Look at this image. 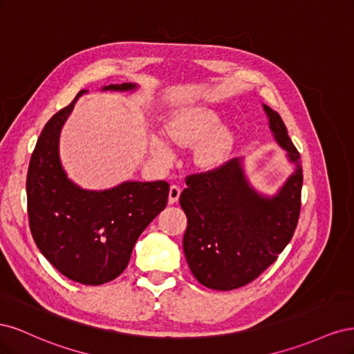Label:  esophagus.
<instances>
[{"instance_id": "esophagus-1", "label": "esophagus", "mask_w": 354, "mask_h": 354, "mask_svg": "<svg viewBox=\"0 0 354 354\" xmlns=\"http://www.w3.org/2000/svg\"><path fill=\"white\" fill-rule=\"evenodd\" d=\"M180 194H181L180 186L171 185V187H169V195H168V202H169V203H176V202L178 201V198H180Z\"/></svg>"}]
</instances>
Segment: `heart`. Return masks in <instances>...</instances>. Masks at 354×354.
Masks as SVG:
<instances>
[{
    "label": "heart",
    "mask_w": 354,
    "mask_h": 354,
    "mask_svg": "<svg viewBox=\"0 0 354 354\" xmlns=\"http://www.w3.org/2000/svg\"><path fill=\"white\" fill-rule=\"evenodd\" d=\"M218 121L217 113L208 108L185 109L167 122V133L171 140L180 146H194L201 142ZM230 146V134L226 130H217L203 142L196 151L198 162L203 167H211L227 152ZM151 151L160 160L173 159V149H171L167 138L162 136L151 137Z\"/></svg>",
    "instance_id": "heart-1"
}]
</instances>
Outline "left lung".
<instances>
[{"instance_id":"1","label":"left lung","mask_w":354,"mask_h":354,"mask_svg":"<svg viewBox=\"0 0 354 354\" xmlns=\"http://www.w3.org/2000/svg\"><path fill=\"white\" fill-rule=\"evenodd\" d=\"M270 130L294 173L276 195L263 196L246 180L234 158L207 173L186 177L180 205L187 229L183 250L199 283L230 291L257 279L292 239L301 209L303 167L281 115L267 104Z\"/></svg>"}]
</instances>
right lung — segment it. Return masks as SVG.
<instances>
[{
	"label": "right lung",
	"mask_w": 354,
	"mask_h": 354,
	"mask_svg": "<svg viewBox=\"0 0 354 354\" xmlns=\"http://www.w3.org/2000/svg\"><path fill=\"white\" fill-rule=\"evenodd\" d=\"M136 84L103 90L130 91ZM81 90L50 118L38 137L26 177L29 229L42 255L84 285H102L120 276L142 232L167 207L169 185L125 181L108 190H85L71 181L59 159V136Z\"/></svg>",
	"instance_id": "add662e5"
}]
</instances>
